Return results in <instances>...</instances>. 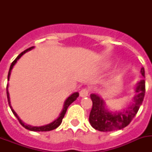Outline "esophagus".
Here are the masks:
<instances>
[{
    "instance_id": "obj_1",
    "label": "esophagus",
    "mask_w": 152,
    "mask_h": 152,
    "mask_svg": "<svg viewBox=\"0 0 152 152\" xmlns=\"http://www.w3.org/2000/svg\"><path fill=\"white\" fill-rule=\"evenodd\" d=\"M89 94V90L88 88H84L80 91V96L81 97H85V96H88Z\"/></svg>"
}]
</instances>
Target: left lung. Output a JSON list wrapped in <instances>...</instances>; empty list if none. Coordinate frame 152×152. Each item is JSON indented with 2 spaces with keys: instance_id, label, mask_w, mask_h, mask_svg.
Wrapping results in <instances>:
<instances>
[{
  "instance_id": "1",
  "label": "left lung",
  "mask_w": 152,
  "mask_h": 152,
  "mask_svg": "<svg viewBox=\"0 0 152 152\" xmlns=\"http://www.w3.org/2000/svg\"><path fill=\"white\" fill-rule=\"evenodd\" d=\"M145 76V69H141ZM135 92L137 94L131 105L121 112L110 113L104 107V102L96 94H91L93 102L92 109L89 116V122L93 128L100 132H112L122 129L128 126L139 111L145 94V80H142L138 84Z\"/></svg>"
}]
</instances>
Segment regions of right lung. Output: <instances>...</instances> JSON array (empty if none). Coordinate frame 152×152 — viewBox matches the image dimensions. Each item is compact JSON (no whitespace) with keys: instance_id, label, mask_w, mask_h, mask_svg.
Returning a JSON list of instances; mask_svg holds the SVG:
<instances>
[{"instance_id":"obj_1","label":"right lung","mask_w":152,"mask_h":152,"mask_svg":"<svg viewBox=\"0 0 152 152\" xmlns=\"http://www.w3.org/2000/svg\"><path fill=\"white\" fill-rule=\"evenodd\" d=\"M33 47H30V48H29V49H26V50H24L23 52H21L20 54L19 55V56H17V58H16V59L11 63V64H10V70H9V72H8V76H7V80H9V78H10V72H11V70H12V68H13V65L16 64V62L17 61V60H18L19 58H20L21 56H22L24 54V53H26V52H28V51L31 50V49H33ZM79 96V94L77 92H76V93H74L73 94H72L70 96H68V99H67V100H65V102H64V108H63V110L61 111V114H60L59 117L58 118V119H56L54 122H52V123H49V124L45 125V126H29V125L25 124V123H24L23 122L22 120L20 119V118H19V116H17V114L16 113L15 111L13 110V109H12L11 106H10V97H9V93H8V91H7V96L8 104H9V106H10L12 112H13V113L14 114V116L17 117V119H18V121L20 122V124L22 125L23 126L24 128L26 129H28V130H30V131H36V132L51 131V130H53V129H55L57 128V127H58V126H60V124L61 123V122H62V119L64 118V114H65V113H66L68 107H69L70 105H71V103H73V102L75 101L76 99H77V96Z\"/></svg>"}]
</instances>
